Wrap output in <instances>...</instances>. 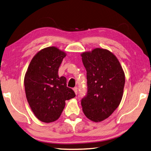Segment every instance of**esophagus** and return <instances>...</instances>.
<instances>
[{"instance_id":"obj_1","label":"esophagus","mask_w":151,"mask_h":151,"mask_svg":"<svg viewBox=\"0 0 151 151\" xmlns=\"http://www.w3.org/2000/svg\"><path fill=\"white\" fill-rule=\"evenodd\" d=\"M73 91H75V94H78V87H74V88H73Z\"/></svg>"}]
</instances>
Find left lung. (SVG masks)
Returning <instances> with one entry per match:
<instances>
[{
	"label": "left lung",
	"mask_w": 151,
	"mask_h": 151,
	"mask_svg": "<svg viewBox=\"0 0 151 151\" xmlns=\"http://www.w3.org/2000/svg\"><path fill=\"white\" fill-rule=\"evenodd\" d=\"M82 62L87 71V94L81 100L84 114L100 122L119 106L123 95L125 76L120 63L112 53L96 48L84 52Z\"/></svg>",
	"instance_id": "8db88e82"
}]
</instances>
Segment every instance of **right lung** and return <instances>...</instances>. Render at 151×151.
I'll use <instances>...</instances> for the list:
<instances>
[{"mask_svg": "<svg viewBox=\"0 0 151 151\" xmlns=\"http://www.w3.org/2000/svg\"><path fill=\"white\" fill-rule=\"evenodd\" d=\"M65 53L54 46L41 50L33 57L24 78L27 99L36 117L44 122L59 118L65 101L75 98L66 78L58 71Z\"/></svg>", "mask_w": 151, "mask_h": 151, "instance_id": "right-lung-1", "label": "right lung"}]
</instances>
